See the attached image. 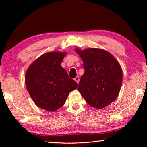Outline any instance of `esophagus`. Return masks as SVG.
<instances>
[{"label":"esophagus","mask_w":147,"mask_h":147,"mask_svg":"<svg viewBox=\"0 0 147 147\" xmlns=\"http://www.w3.org/2000/svg\"><path fill=\"white\" fill-rule=\"evenodd\" d=\"M74 80H75L76 82V83L77 84H78L79 83V81H80V78L78 76H76V77H75V78H74Z\"/></svg>","instance_id":"obj_1"}]
</instances>
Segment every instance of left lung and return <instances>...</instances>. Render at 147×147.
<instances>
[{
    "label": "left lung",
    "mask_w": 147,
    "mask_h": 147,
    "mask_svg": "<svg viewBox=\"0 0 147 147\" xmlns=\"http://www.w3.org/2000/svg\"><path fill=\"white\" fill-rule=\"evenodd\" d=\"M76 52L84 62V73L78 89L91 106L102 109L117 97L123 81L119 62L104 50L90 48Z\"/></svg>",
    "instance_id": "obj_1"
}]
</instances>
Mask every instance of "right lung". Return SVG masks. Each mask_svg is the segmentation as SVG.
<instances>
[{
    "label": "right lung",
    "mask_w": 147,
    "mask_h": 147,
    "mask_svg": "<svg viewBox=\"0 0 147 147\" xmlns=\"http://www.w3.org/2000/svg\"><path fill=\"white\" fill-rule=\"evenodd\" d=\"M65 55L59 52L44 54L26 73L27 90L35 104L45 110L54 111L60 108L69 93L78 86L61 66Z\"/></svg>",
    "instance_id": "obj_1"
}]
</instances>
